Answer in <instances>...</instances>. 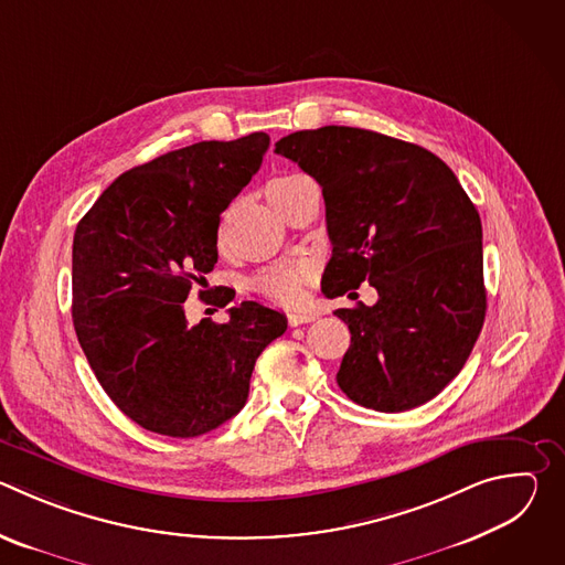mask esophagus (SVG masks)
<instances>
[{
  "label": "esophagus",
  "instance_id": "obj_1",
  "mask_svg": "<svg viewBox=\"0 0 565 565\" xmlns=\"http://www.w3.org/2000/svg\"><path fill=\"white\" fill-rule=\"evenodd\" d=\"M319 315L317 312H288V324L290 327H301V324H310Z\"/></svg>",
  "mask_w": 565,
  "mask_h": 565
}]
</instances>
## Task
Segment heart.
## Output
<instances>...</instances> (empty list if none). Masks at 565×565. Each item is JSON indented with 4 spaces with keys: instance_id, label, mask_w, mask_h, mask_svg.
I'll use <instances>...</instances> for the list:
<instances>
[{
    "instance_id": "obj_1",
    "label": "heart",
    "mask_w": 565,
    "mask_h": 565,
    "mask_svg": "<svg viewBox=\"0 0 565 565\" xmlns=\"http://www.w3.org/2000/svg\"><path fill=\"white\" fill-rule=\"evenodd\" d=\"M303 181H306V177H301V174L279 177L268 185V199L273 201V205H277V203H281V199H286ZM308 277H310V266L303 264V262L279 264V266H273V268L259 273L253 279V286H255V290H259L268 299L290 306V303H297L301 299L303 284H306Z\"/></svg>"
}]
</instances>
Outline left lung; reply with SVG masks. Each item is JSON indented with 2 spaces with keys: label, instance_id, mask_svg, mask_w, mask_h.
Segmentation results:
<instances>
[{
  "label": "left lung",
  "instance_id": "left-lung-1",
  "mask_svg": "<svg viewBox=\"0 0 565 565\" xmlns=\"http://www.w3.org/2000/svg\"><path fill=\"white\" fill-rule=\"evenodd\" d=\"M275 151L324 194L333 257L321 290H377L373 306L335 310L351 331L340 388L384 414L425 405L460 373L486 321L473 203L436 153L377 131L306 129Z\"/></svg>",
  "mask_w": 565,
  "mask_h": 565
}]
</instances>
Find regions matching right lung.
<instances>
[{
    "label": "right lung",
    "instance_id": "1",
    "mask_svg": "<svg viewBox=\"0 0 565 565\" xmlns=\"http://www.w3.org/2000/svg\"><path fill=\"white\" fill-rule=\"evenodd\" d=\"M268 145L255 131L168 151L120 174L75 227L77 342L114 405L147 431L194 438L236 416L257 358L288 327L259 301L232 306L225 324L190 327L183 308L218 259L221 212Z\"/></svg>",
    "mask_w": 565,
    "mask_h": 565
}]
</instances>
